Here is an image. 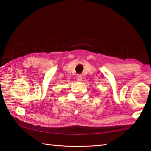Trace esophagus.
<instances>
[{"instance_id":"esophagus-1","label":"esophagus","mask_w":151,"mask_h":151,"mask_svg":"<svg viewBox=\"0 0 151 151\" xmlns=\"http://www.w3.org/2000/svg\"><path fill=\"white\" fill-rule=\"evenodd\" d=\"M77 80H78V81H82V76L81 75L77 76Z\"/></svg>"}]
</instances>
